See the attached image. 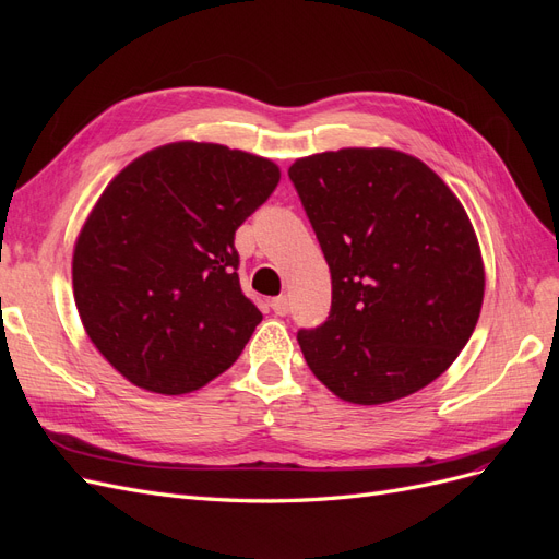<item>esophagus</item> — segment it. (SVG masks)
<instances>
[{"label": "esophagus", "instance_id": "esophagus-1", "mask_svg": "<svg viewBox=\"0 0 559 559\" xmlns=\"http://www.w3.org/2000/svg\"><path fill=\"white\" fill-rule=\"evenodd\" d=\"M270 308H273V312L280 314V317L289 314V298H286V296H277V298L270 300Z\"/></svg>", "mask_w": 559, "mask_h": 559}]
</instances>
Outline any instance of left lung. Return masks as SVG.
I'll use <instances>...</instances> for the list:
<instances>
[{"instance_id":"8db88e82","label":"left lung","mask_w":559,"mask_h":559,"mask_svg":"<svg viewBox=\"0 0 559 559\" xmlns=\"http://www.w3.org/2000/svg\"><path fill=\"white\" fill-rule=\"evenodd\" d=\"M331 270V312L298 343L335 396L389 403L443 376L478 324L485 270L462 202L394 148H341L289 167Z\"/></svg>"}]
</instances>
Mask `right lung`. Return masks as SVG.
<instances>
[{"instance_id": "add662e5", "label": "right lung", "mask_w": 559, "mask_h": 559, "mask_svg": "<svg viewBox=\"0 0 559 559\" xmlns=\"http://www.w3.org/2000/svg\"><path fill=\"white\" fill-rule=\"evenodd\" d=\"M280 183L261 156L175 142L132 160L74 247V300L93 345L156 394L205 386L240 357L263 314L242 294L235 230Z\"/></svg>"}]
</instances>
